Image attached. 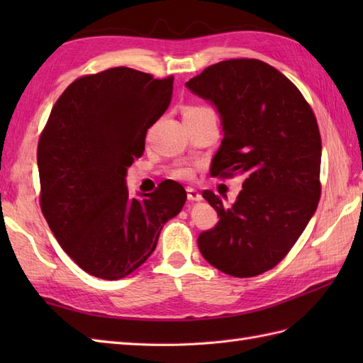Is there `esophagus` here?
<instances>
[{
  "label": "esophagus",
  "mask_w": 363,
  "mask_h": 363,
  "mask_svg": "<svg viewBox=\"0 0 363 363\" xmlns=\"http://www.w3.org/2000/svg\"><path fill=\"white\" fill-rule=\"evenodd\" d=\"M187 198H189V201H201V199H203L201 194H199L198 190L191 189V187L187 189Z\"/></svg>",
  "instance_id": "1"
}]
</instances>
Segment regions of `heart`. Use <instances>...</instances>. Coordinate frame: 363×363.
<instances>
[{
    "mask_svg": "<svg viewBox=\"0 0 363 363\" xmlns=\"http://www.w3.org/2000/svg\"><path fill=\"white\" fill-rule=\"evenodd\" d=\"M207 112H212V111L207 109V107H204V106H190V107H187L186 113H184V115H196V113H207ZM177 176L187 177L189 172H179V173H177Z\"/></svg>",
    "mask_w": 363,
    "mask_h": 363,
    "instance_id": "heart-1",
    "label": "heart"
}]
</instances>
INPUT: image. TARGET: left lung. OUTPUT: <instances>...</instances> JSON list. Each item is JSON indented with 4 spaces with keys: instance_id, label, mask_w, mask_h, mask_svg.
I'll return each instance as SVG.
<instances>
[{
    "instance_id": "obj_1",
    "label": "left lung",
    "mask_w": 363,
    "mask_h": 363,
    "mask_svg": "<svg viewBox=\"0 0 363 363\" xmlns=\"http://www.w3.org/2000/svg\"><path fill=\"white\" fill-rule=\"evenodd\" d=\"M186 87L220 115L223 140L211 174L243 177L230 206L213 191H203L220 220L198 237L199 251L226 274L265 273L291 250L317 211V118L295 84L257 59L223 60Z\"/></svg>"
}]
</instances>
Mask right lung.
Here are the masks:
<instances>
[{
  "instance_id": "obj_1",
  "label": "right lung",
  "mask_w": 363,
  "mask_h": 363,
  "mask_svg": "<svg viewBox=\"0 0 363 363\" xmlns=\"http://www.w3.org/2000/svg\"><path fill=\"white\" fill-rule=\"evenodd\" d=\"M172 95V76L115 67L72 82L50 113L37 150L42 212L59 245L91 276L115 281L133 273L186 204L174 181L138 196L126 187L146 130Z\"/></svg>"
}]
</instances>
